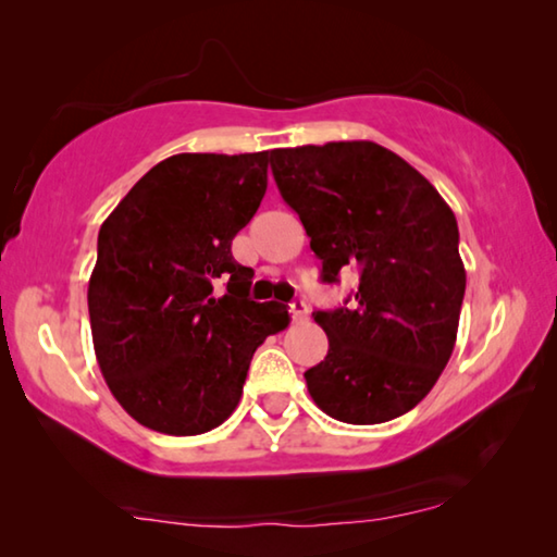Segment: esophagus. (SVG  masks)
Wrapping results in <instances>:
<instances>
[{
    "label": "esophagus",
    "instance_id": "esophagus-1",
    "mask_svg": "<svg viewBox=\"0 0 557 557\" xmlns=\"http://www.w3.org/2000/svg\"><path fill=\"white\" fill-rule=\"evenodd\" d=\"M289 314H293L295 322H305L307 314H310V307H307L305 299H295V302L289 305Z\"/></svg>",
    "mask_w": 557,
    "mask_h": 557
}]
</instances>
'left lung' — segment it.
Masks as SVG:
<instances>
[{
  "mask_svg": "<svg viewBox=\"0 0 557 557\" xmlns=\"http://www.w3.org/2000/svg\"><path fill=\"white\" fill-rule=\"evenodd\" d=\"M270 165L322 282L359 272L344 307L312 312L330 351L305 372L310 396L344 423L401 417L434 389L456 344L466 270L454 210L374 140L275 148Z\"/></svg>",
  "mask_w": 557,
  "mask_h": 557,
  "instance_id": "obj_1",
  "label": "left lung"
}]
</instances>
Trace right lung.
Listing matches in <instances>:
<instances>
[{
  "label": "right lung",
  "mask_w": 557,
  "mask_h": 557,
  "mask_svg": "<svg viewBox=\"0 0 557 557\" xmlns=\"http://www.w3.org/2000/svg\"><path fill=\"white\" fill-rule=\"evenodd\" d=\"M268 163L270 151L171 156L103 220L88 280L94 349L111 394L146 429L220 426L255 349L289 324L285 305L250 299L255 272L231 252L268 190Z\"/></svg>",
  "instance_id": "right-lung-1"
}]
</instances>
